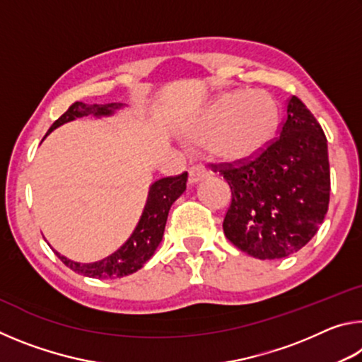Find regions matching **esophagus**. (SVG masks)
Listing matches in <instances>:
<instances>
[{
    "instance_id": "34e87169",
    "label": "esophagus",
    "mask_w": 362,
    "mask_h": 362,
    "mask_svg": "<svg viewBox=\"0 0 362 362\" xmlns=\"http://www.w3.org/2000/svg\"><path fill=\"white\" fill-rule=\"evenodd\" d=\"M207 177V170L203 164H194V166L189 168L188 170V183L189 185H194V183L201 182Z\"/></svg>"
}]
</instances>
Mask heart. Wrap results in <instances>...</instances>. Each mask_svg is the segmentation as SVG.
Returning a JSON list of instances; mask_svg holds the SVG:
<instances>
[{
  "label": "heart",
  "mask_w": 362,
  "mask_h": 362,
  "mask_svg": "<svg viewBox=\"0 0 362 362\" xmlns=\"http://www.w3.org/2000/svg\"><path fill=\"white\" fill-rule=\"evenodd\" d=\"M279 108L265 90H230L217 95L193 119L187 137L207 144L212 158L223 163L254 161L276 139Z\"/></svg>",
  "instance_id": "obj_1"
}]
</instances>
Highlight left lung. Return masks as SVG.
Returning a JSON list of instances; mask_svg holds the SVG:
<instances>
[{"instance_id":"obj_1","label":"left lung","mask_w":362,"mask_h":362,"mask_svg":"<svg viewBox=\"0 0 362 362\" xmlns=\"http://www.w3.org/2000/svg\"><path fill=\"white\" fill-rule=\"evenodd\" d=\"M218 173L231 188L225 236L255 259H283L297 252L316 235L327 214V139L296 95L287 102V118L276 142L238 168L220 164Z\"/></svg>"}]
</instances>
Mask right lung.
Here are the masks:
<instances>
[{
  "instance_id": "add662e5",
  "label": "right lung",
  "mask_w": 362,
  "mask_h": 362,
  "mask_svg": "<svg viewBox=\"0 0 362 362\" xmlns=\"http://www.w3.org/2000/svg\"><path fill=\"white\" fill-rule=\"evenodd\" d=\"M122 107H124L122 103H105V105L94 103V105H88V103L83 102H75L54 122L49 132L57 129L59 126L65 124V122L83 118V116L93 115L95 118L112 116L116 113V110ZM187 179L188 174L183 173L177 177H164V179L151 183L139 223L134 228L132 235L127 238V241L118 250H115L112 255L93 263H79L56 252L59 259L75 273L88 278L115 279L136 273L137 269L142 268L151 259L159 243H161L164 228H166L169 209L175 203V199L185 192Z\"/></svg>"
}]
</instances>
